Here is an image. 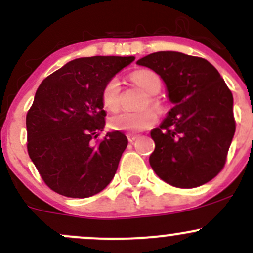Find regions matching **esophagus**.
Wrapping results in <instances>:
<instances>
[{
    "instance_id": "34e87169",
    "label": "esophagus",
    "mask_w": 253,
    "mask_h": 253,
    "mask_svg": "<svg viewBox=\"0 0 253 253\" xmlns=\"http://www.w3.org/2000/svg\"><path fill=\"white\" fill-rule=\"evenodd\" d=\"M127 138H128L129 143H133L134 141L138 139V136H137V134H127Z\"/></svg>"
}]
</instances>
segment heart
Returning a JSON list of instances; mask_svg holds the SVG:
<instances>
[{"label":"heart","instance_id":"1","mask_svg":"<svg viewBox=\"0 0 253 253\" xmlns=\"http://www.w3.org/2000/svg\"><path fill=\"white\" fill-rule=\"evenodd\" d=\"M132 79L137 84L142 86L148 94L155 95L160 91L162 88V81L159 76L149 70H139L132 73ZM150 104L154 106H159V103L155 100L154 96L149 98ZM103 103L108 110H116L121 105V84L119 78L114 77L106 83L103 90ZM148 101L145 105H148ZM158 112L155 109L147 108L142 111H128L122 110L114 114L109 119V126L115 131L128 132V133H136V132L144 131L150 128L157 122Z\"/></svg>","mask_w":253,"mask_h":253}]
</instances>
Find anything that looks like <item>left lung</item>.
I'll use <instances>...</instances> for the list:
<instances>
[{
    "instance_id": "left-lung-1",
    "label": "left lung",
    "mask_w": 253,
    "mask_h": 253,
    "mask_svg": "<svg viewBox=\"0 0 253 253\" xmlns=\"http://www.w3.org/2000/svg\"><path fill=\"white\" fill-rule=\"evenodd\" d=\"M160 76L174 108L150 131V167L163 181L193 188L223 169L235 133L233 94L205 58L159 51L137 61Z\"/></svg>"
}]
</instances>
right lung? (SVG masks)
I'll return each mask as SVG.
<instances>
[{
	"label": "right lung",
	"mask_w": 253,
	"mask_h": 253,
	"mask_svg": "<svg viewBox=\"0 0 253 253\" xmlns=\"http://www.w3.org/2000/svg\"><path fill=\"white\" fill-rule=\"evenodd\" d=\"M132 61L133 56L76 58L38 88L27 114L28 153L55 192L86 198L114 178L127 137L114 131L94 139L105 127L104 86Z\"/></svg>",
	"instance_id": "add662e5"
}]
</instances>
